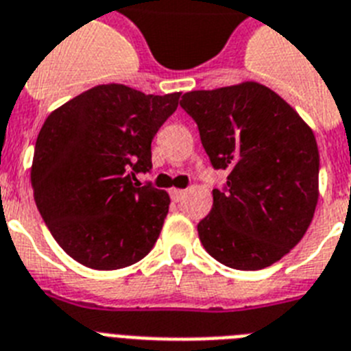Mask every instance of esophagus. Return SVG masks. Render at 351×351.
Wrapping results in <instances>:
<instances>
[{"instance_id":"34e87169","label":"esophagus","mask_w":351,"mask_h":351,"mask_svg":"<svg viewBox=\"0 0 351 351\" xmlns=\"http://www.w3.org/2000/svg\"><path fill=\"white\" fill-rule=\"evenodd\" d=\"M169 195H171V198H173V200H175V202H180L182 198H184V196H185V191L184 189H171Z\"/></svg>"}]
</instances>
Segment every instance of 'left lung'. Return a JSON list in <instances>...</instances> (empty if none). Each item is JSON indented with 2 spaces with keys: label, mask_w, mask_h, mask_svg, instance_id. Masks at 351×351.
Listing matches in <instances>:
<instances>
[{
  "label": "left lung",
  "mask_w": 351,
  "mask_h": 351,
  "mask_svg": "<svg viewBox=\"0 0 351 351\" xmlns=\"http://www.w3.org/2000/svg\"><path fill=\"white\" fill-rule=\"evenodd\" d=\"M216 169L213 209L198 223L204 249L236 270H259L289 254L314 218L319 149L314 131L270 88L245 81L184 93Z\"/></svg>",
  "instance_id": "8db88e82"
}]
</instances>
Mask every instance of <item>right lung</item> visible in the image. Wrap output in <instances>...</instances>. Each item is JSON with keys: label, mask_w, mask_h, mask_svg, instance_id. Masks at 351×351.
I'll list each match as a JSON object with an SVG mask.
<instances>
[{"label": "right lung", "mask_w": 351, "mask_h": 351, "mask_svg": "<svg viewBox=\"0 0 351 351\" xmlns=\"http://www.w3.org/2000/svg\"><path fill=\"white\" fill-rule=\"evenodd\" d=\"M178 99L110 82L47 117L30 169L34 200L61 249L84 267L124 269L158 240L169 195L136 175L151 169V141Z\"/></svg>", "instance_id": "1"}]
</instances>
